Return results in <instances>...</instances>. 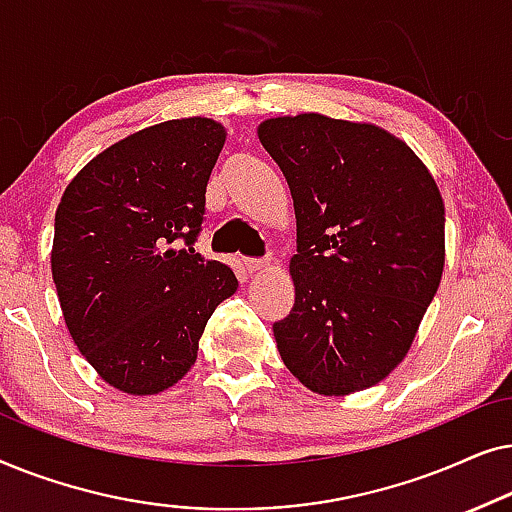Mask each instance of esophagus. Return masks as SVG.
<instances>
[{
	"label": "esophagus",
	"mask_w": 512,
	"mask_h": 512,
	"mask_svg": "<svg viewBox=\"0 0 512 512\" xmlns=\"http://www.w3.org/2000/svg\"><path fill=\"white\" fill-rule=\"evenodd\" d=\"M244 268L249 272H261V270H268L270 263L261 261V258H244Z\"/></svg>",
	"instance_id": "34e87169"
}]
</instances>
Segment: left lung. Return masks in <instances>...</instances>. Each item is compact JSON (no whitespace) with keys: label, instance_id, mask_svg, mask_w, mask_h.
Here are the masks:
<instances>
[{"label":"left lung","instance_id":"1","mask_svg":"<svg viewBox=\"0 0 512 512\" xmlns=\"http://www.w3.org/2000/svg\"><path fill=\"white\" fill-rule=\"evenodd\" d=\"M256 132L296 209V303L272 326L279 356L319 396L373 387L410 352L443 277L436 179L373 123L307 111L265 118Z\"/></svg>","mask_w":512,"mask_h":512}]
</instances>
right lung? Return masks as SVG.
I'll use <instances>...</instances> for the list:
<instances>
[{"instance_id": "right-lung-1", "label": "right lung", "mask_w": 512, "mask_h": 512, "mask_svg": "<svg viewBox=\"0 0 512 512\" xmlns=\"http://www.w3.org/2000/svg\"><path fill=\"white\" fill-rule=\"evenodd\" d=\"M226 128L191 116L156 123L90 160L62 193L53 282L74 345L109 387L170 389L198 359L235 272L195 254L205 191ZM181 236L188 250H174Z\"/></svg>"}]
</instances>
